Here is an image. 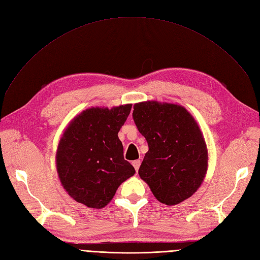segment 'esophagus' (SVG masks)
Here are the masks:
<instances>
[{"label": "esophagus", "instance_id": "esophagus-1", "mask_svg": "<svg viewBox=\"0 0 260 260\" xmlns=\"http://www.w3.org/2000/svg\"><path fill=\"white\" fill-rule=\"evenodd\" d=\"M132 165H133L134 169H136V171L138 172L139 171V168H140V165H141V161L140 160H134L133 162H132Z\"/></svg>", "mask_w": 260, "mask_h": 260}]
</instances>
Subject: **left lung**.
Returning <instances> with one entry per match:
<instances>
[{"label": "left lung", "instance_id": "obj_1", "mask_svg": "<svg viewBox=\"0 0 260 260\" xmlns=\"http://www.w3.org/2000/svg\"><path fill=\"white\" fill-rule=\"evenodd\" d=\"M133 109L134 123L148 144L141 178L161 203L175 205L189 198L208 168L207 145L196 120L175 104L147 101Z\"/></svg>", "mask_w": 260, "mask_h": 260}]
</instances>
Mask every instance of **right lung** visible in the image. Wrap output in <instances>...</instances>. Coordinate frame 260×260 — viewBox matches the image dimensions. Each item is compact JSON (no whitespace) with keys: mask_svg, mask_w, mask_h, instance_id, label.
I'll return each instance as SVG.
<instances>
[{"mask_svg":"<svg viewBox=\"0 0 260 260\" xmlns=\"http://www.w3.org/2000/svg\"><path fill=\"white\" fill-rule=\"evenodd\" d=\"M131 104L112 110L92 107L71 122L60 140L57 169L64 189L88 208L102 209L136 170L123 158L118 132Z\"/></svg>","mask_w":260,"mask_h":260,"instance_id":"obj_1","label":"right lung"}]
</instances>
